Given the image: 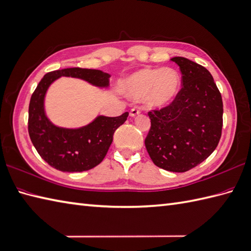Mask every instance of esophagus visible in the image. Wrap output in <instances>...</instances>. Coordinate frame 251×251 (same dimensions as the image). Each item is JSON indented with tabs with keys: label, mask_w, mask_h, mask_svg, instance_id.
<instances>
[{
	"label": "esophagus",
	"mask_w": 251,
	"mask_h": 251,
	"mask_svg": "<svg viewBox=\"0 0 251 251\" xmlns=\"http://www.w3.org/2000/svg\"><path fill=\"white\" fill-rule=\"evenodd\" d=\"M139 114H140V110L137 108H132L129 112V115L131 116V118H135V116H137Z\"/></svg>",
	"instance_id": "obj_1"
}]
</instances>
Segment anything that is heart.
Instances as JSON below:
<instances>
[{
    "mask_svg": "<svg viewBox=\"0 0 251 251\" xmlns=\"http://www.w3.org/2000/svg\"><path fill=\"white\" fill-rule=\"evenodd\" d=\"M180 75L174 68L139 69L123 81L122 92L133 101H142L150 109H164L176 100Z\"/></svg>",
    "mask_w": 251,
    "mask_h": 251,
    "instance_id": "b5f03b06",
    "label": "heart"
}]
</instances>
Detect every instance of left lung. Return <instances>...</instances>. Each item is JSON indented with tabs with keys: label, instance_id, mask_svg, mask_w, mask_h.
<instances>
[{
	"label": "left lung",
	"instance_id": "left-lung-1",
	"mask_svg": "<svg viewBox=\"0 0 251 251\" xmlns=\"http://www.w3.org/2000/svg\"><path fill=\"white\" fill-rule=\"evenodd\" d=\"M183 87L171 106L149 112L151 129L145 147L154 164L164 170L186 172L217 148L223 129V98L205 67L176 56Z\"/></svg>",
	"mask_w": 251,
	"mask_h": 251
}]
</instances>
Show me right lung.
Instances as JSON below:
<instances>
[{
  "instance_id": "1",
  "label": "right lung",
  "mask_w": 251,
  "mask_h": 251,
  "mask_svg": "<svg viewBox=\"0 0 251 251\" xmlns=\"http://www.w3.org/2000/svg\"><path fill=\"white\" fill-rule=\"evenodd\" d=\"M62 77L86 81L98 89H108L110 75L98 69L65 68L46 74L31 97L28 135L40 157L56 170L82 172L100 164L113 141V133L125 123L128 112L120 116L97 115L77 128L57 126L46 113V95L51 84Z\"/></svg>"
}]
</instances>
